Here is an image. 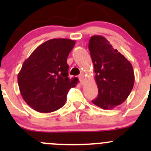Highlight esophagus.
<instances>
[{
    "label": "esophagus",
    "instance_id": "esophagus-1",
    "mask_svg": "<svg viewBox=\"0 0 151 151\" xmlns=\"http://www.w3.org/2000/svg\"><path fill=\"white\" fill-rule=\"evenodd\" d=\"M79 79H80V83H81L82 85L84 84V80H85V76H84V74H80V75L79 76Z\"/></svg>",
    "mask_w": 151,
    "mask_h": 151
}]
</instances>
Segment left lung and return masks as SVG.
Masks as SVG:
<instances>
[{
	"instance_id": "1",
	"label": "left lung",
	"mask_w": 151,
	"mask_h": 151,
	"mask_svg": "<svg viewBox=\"0 0 151 151\" xmlns=\"http://www.w3.org/2000/svg\"><path fill=\"white\" fill-rule=\"evenodd\" d=\"M88 49L98 87V96L92 102L102 109H111L121 105L134 87L132 65L100 35L91 37Z\"/></svg>"
}]
</instances>
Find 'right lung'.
Instances as JSON below:
<instances>
[{
    "label": "right lung",
    "mask_w": 151,
    "mask_h": 151,
    "mask_svg": "<svg viewBox=\"0 0 151 151\" xmlns=\"http://www.w3.org/2000/svg\"><path fill=\"white\" fill-rule=\"evenodd\" d=\"M75 40L52 39L37 48L23 63L17 75L25 102L35 111L49 113L63 106L78 79L68 78L67 58Z\"/></svg>",
    "instance_id": "1"
}]
</instances>
